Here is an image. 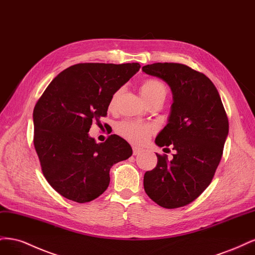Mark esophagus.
Wrapping results in <instances>:
<instances>
[{"label": "esophagus", "instance_id": "1", "mask_svg": "<svg viewBox=\"0 0 255 255\" xmlns=\"http://www.w3.org/2000/svg\"><path fill=\"white\" fill-rule=\"evenodd\" d=\"M141 152L140 148H137V146H133V154L134 155H137V154H139Z\"/></svg>", "mask_w": 255, "mask_h": 255}]
</instances>
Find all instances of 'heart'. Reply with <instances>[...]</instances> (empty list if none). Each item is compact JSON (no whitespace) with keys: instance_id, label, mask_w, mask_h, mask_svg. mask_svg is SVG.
Instances as JSON below:
<instances>
[{"instance_id":"1","label":"heart","mask_w":255,"mask_h":255,"mask_svg":"<svg viewBox=\"0 0 255 255\" xmlns=\"http://www.w3.org/2000/svg\"><path fill=\"white\" fill-rule=\"evenodd\" d=\"M140 92L145 101L149 102L150 100L158 97L166 98L167 88L163 83L157 80L145 79L140 84ZM121 94L122 89H117L112 95L109 102V109L111 111H114L117 107ZM152 130L153 128L151 126L142 125V123L134 121H122L116 127V132L122 138H125L126 140L134 144H141L145 142L151 136Z\"/></svg>"}]
</instances>
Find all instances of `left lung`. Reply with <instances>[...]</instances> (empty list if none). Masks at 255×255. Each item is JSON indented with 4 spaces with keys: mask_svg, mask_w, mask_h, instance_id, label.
Returning <instances> with one entry per match:
<instances>
[{
    "mask_svg": "<svg viewBox=\"0 0 255 255\" xmlns=\"http://www.w3.org/2000/svg\"><path fill=\"white\" fill-rule=\"evenodd\" d=\"M142 71L172 91L171 113L155 143L175 151L171 160L156 153V167L143 176L144 191L161 207L185 206L211 184L220 163L229 134L225 107L212 81L186 65L156 63Z\"/></svg>",
    "mask_w": 255,
    "mask_h": 255,
    "instance_id": "1",
    "label": "left lung"
}]
</instances>
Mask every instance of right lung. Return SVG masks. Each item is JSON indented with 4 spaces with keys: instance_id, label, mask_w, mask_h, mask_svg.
<instances>
[{
    "instance_id": "right-lung-1",
    "label": "right lung",
    "mask_w": 255,
    "mask_h": 255,
    "mask_svg": "<svg viewBox=\"0 0 255 255\" xmlns=\"http://www.w3.org/2000/svg\"><path fill=\"white\" fill-rule=\"evenodd\" d=\"M140 65L85 63L54 79L35 105L34 145L45 180L59 195L89 202L110 185L113 165L132 155L117 135L97 143L88 134L92 121L105 117L114 92L138 72Z\"/></svg>"
}]
</instances>
